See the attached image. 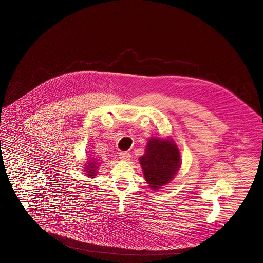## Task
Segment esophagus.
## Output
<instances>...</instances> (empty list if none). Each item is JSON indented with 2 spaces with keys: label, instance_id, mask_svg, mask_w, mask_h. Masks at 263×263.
Masks as SVG:
<instances>
[{
  "label": "esophagus",
  "instance_id": "esophagus-1",
  "mask_svg": "<svg viewBox=\"0 0 263 263\" xmlns=\"http://www.w3.org/2000/svg\"><path fill=\"white\" fill-rule=\"evenodd\" d=\"M119 157L124 161H128L130 159V154L128 152H120L119 153Z\"/></svg>",
  "mask_w": 263,
  "mask_h": 263
}]
</instances>
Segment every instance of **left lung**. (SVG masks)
Instances as JSON below:
<instances>
[{"mask_svg": "<svg viewBox=\"0 0 263 263\" xmlns=\"http://www.w3.org/2000/svg\"><path fill=\"white\" fill-rule=\"evenodd\" d=\"M139 163L148 186L158 190L176 176L181 166V155L172 138L151 137Z\"/></svg>", "mask_w": 263, "mask_h": 263, "instance_id": "1", "label": "left lung"}]
</instances>
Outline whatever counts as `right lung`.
<instances>
[{
  "label": "right lung",
  "instance_id": "1",
  "mask_svg": "<svg viewBox=\"0 0 263 263\" xmlns=\"http://www.w3.org/2000/svg\"><path fill=\"white\" fill-rule=\"evenodd\" d=\"M99 160H96L95 158H88L87 162L84 164V172L86 174V176L91 177V178H95V176L97 175V171H98V167L100 165Z\"/></svg>",
  "mask_w": 263,
  "mask_h": 263
}]
</instances>
